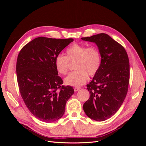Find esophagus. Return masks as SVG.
Here are the masks:
<instances>
[{
  "mask_svg": "<svg viewBox=\"0 0 146 146\" xmlns=\"http://www.w3.org/2000/svg\"><path fill=\"white\" fill-rule=\"evenodd\" d=\"M74 91H76V92H77V91H78V90H80V87H75L74 88Z\"/></svg>",
  "mask_w": 146,
  "mask_h": 146,
  "instance_id": "esophagus-1",
  "label": "esophagus"
}]
</instances>
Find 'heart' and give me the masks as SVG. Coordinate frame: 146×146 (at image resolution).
<instances>
[{"label": "heart", "mask_w": 146, "mask_h": 146, "mask_svg": "<svg viewBox=\"0 0 146 146\" xmlns=\"http://www.w3.org/2000/svg\"><path fill=\"white\" fill-rule=\"evenodd\" d=\"M66 56L57 55L55 58L56 70L61 74L64 75L68 72L69 61H76L75 69L76 71L70 73L64 78L68 85L78 87L85 84L88 76L94 77L100 68L102 58L98 48L95 46L88 47L86 45L74 44L66 51Z\"/></svg>", "instance_id": "heart-1"}]
</instances>
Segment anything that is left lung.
Wrapping results in <instances>:
<instances>
[{
    "label": "left lung",
    "mask_w": 146,
    "mask_h": 146,
    "mask_svg": "<svg viewBox=\"0 0 146 146\" xmlns=\"http://www.w3.org/2000/svg\"><path fill=\"white\" fill-rule=\"evenodd\" d=\"M82 39L95 42L102 58L98 72L86 85L90 96L83 104V110L90 118L104 121L118 111L126 97L130 80L129 57L124 47L107 34Z\"/></svg>",
    "instance_id": "8db88e82"
}]
</instances>
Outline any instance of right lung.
Listing matches in <instances>:
<instances>
[{"mask_svg":"<svg viewBox=\"0 0 146 146\" xmlns=\"http://www.w3.org/2000/svg\"><path fill=\"white\" fill-rule=\"evenodd\" d=\"M72 38L38 37L25 45L17 56V80L22 98L34 116L52 122L63 116L66 104L74 93L58 76L55 58Z\"/></svg>","mask_w":146,"mask_h":146,"instance_id":"add662e5","label":"right lung"}]
</instances>
